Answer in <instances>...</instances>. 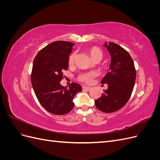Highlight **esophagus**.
Returning <instances> with one entry per match:
<instances>
[{
  "label": "esophagus",
  "instance_id": "1",
  "mask_svg": "<svg viewBox=\"0 0 160 160\" xmlns=\"http://www.w3.org/2000/svg\"><path fill=\"white\" fill-rule=\"evenodd\" d=\"M91 89V88H89V87H86V86H83V91H89Z\"/></svg>",
  "mask_w": 160,
  "mask_h": 160
}]
</instances>
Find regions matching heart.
<instances>
[{
    "label": "heart",
    "instance_id": "heart-1",
    "mask_svg": "<svg viewBox=\"0 0 160 160\" xmlns=\"http://www.w3.org/2000/svg\"><path fill=\"white\" fill-rule=\"evenodd\" d=\"M89 52L91 58L95 61L98 59L101 60V59H102L103 52L99 49V48L96 47H92L89 49ZM76 56H77V54L75 52L71 53V54L69 55L68 58V64L69 66L73 65ZM96 75H97V73L94 71L84 72V73H82L79 76V80L81 82H83L85 83L91 84L93 83V79L96 77Z\"/></svg>",
    "mask_w": 160,
    "mask_h": 160
}]
</instances>
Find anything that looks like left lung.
<instances>
[{
  "label": "left lung",
  "instance_id": "left-lung-1",
  "mask_svg": "<svg viewBox=\"0 0 160 160\" xmlns=\"http://www.w3.org/2000/svg\"><path fill=\"white\" fill-rule=\"evenodd\" d=\"M111 56L109 72L101 81L108 84L105 93L95 100V106L104 113L117 111L127 103L134 88L136 71L129 52L114 42L103 45Z\"/></svg>",
  "mask_w": 160,
  "mask_h": 160
}]
</instances>
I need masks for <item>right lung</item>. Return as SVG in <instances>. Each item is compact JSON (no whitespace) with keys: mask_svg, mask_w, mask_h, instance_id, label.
Instances as JSON below:
<instances>
[{"mask_svg":"<svg viewBox=\"0 0 160 160\" xmlns=\"http://www.w3.org/2000/svg\"><path fill=\"white\" fill-rule=\"evenodd\" d=\"M74 44L67 41H55L43 48L33 61L32 86L41 105L55 115L68 113L74 107L72 99L82 91L79 84L72 83L62 86V71L69 68L68 58Z\"/></svg>","mask_w":160,"mask_h":160,"instance_id":"right-lung-1","label":"right lung"}]
</instances>
